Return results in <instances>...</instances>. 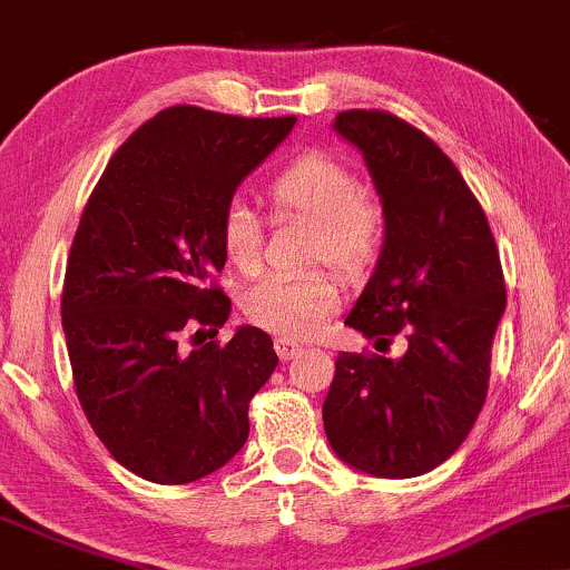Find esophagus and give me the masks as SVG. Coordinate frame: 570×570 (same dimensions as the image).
I'll list each match as a JSON object with an SVG mask.
<instances>
[{
	"instance_id": "34e87169",
	"label": "esophagus",
	"mask_w": 570,
	"mask_h": 570,
	"mask_svg": "<svg viewBox=\"0 0 570 570\" xmlns=\"http://www.w3.org/2000/svg\"><path fill=\"white\" fill-rule=\"evenodd\" d=\"M303 351H305V347L299 345V342L286 340V337H278V340H276V353H278L281 361L297 358V355H303Z\"/></svg>"
}]
</instances>
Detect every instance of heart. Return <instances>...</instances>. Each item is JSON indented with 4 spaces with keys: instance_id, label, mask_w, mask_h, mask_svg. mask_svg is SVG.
<instances>
[{
    "instance_id": "b5f03b06",
    "label": "heart",
    "mask_w": 570,
    "mask_h": 570,
    "mask_svg": "<svg viewBox=\"0 0 570 570\" xmlns=\"http://www.w3.org/2000/svg\"><path fill=\"white\" fill-rule=\"evenodd\" d=\"M281 217L313 223L311 255L326 259L345 276H361L385 244V212L366 194L345 161L326 150H311L286 164L267 185ZM225 257L238 271H257L263 259V223L244 202H230L219 219ZM337 278L326 271L271 276L246 292L244 311L252 324L286 340H307L321 332L340 307Z\"/></svg>"
}]
</instances>
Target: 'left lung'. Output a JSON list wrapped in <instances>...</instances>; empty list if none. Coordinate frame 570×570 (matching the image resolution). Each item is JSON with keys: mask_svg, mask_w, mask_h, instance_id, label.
Instances as JSON below:
<instances>
[{"mask_svg": "<svg viewBox=\"0 0 570 570\" xmlns=\"http://www.w3.org/2000/svg\"><path fill=\"white\" fill-rule=\"evenodd\" d=\"M334 132L363 154L385 244L347 326L397 358L342 353L324 401L334 454L374 478L443 464L481 414L507 292L478 198L428 135L387 111H342Z\"/></svg>", "mask_w": 570, "mask_h": 570, "instance_id": "obj_1", "label": "left lung"}]
</instances>
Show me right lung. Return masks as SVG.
Wrapping results in <instances>:
<instances>
[{"label": "right lung", "instance_id": "obj_1", "mask_svg": "<svg viewBox=\"0 0 570 570\" xmlns=\"http://www.w3.org/2000/svg\"><path fill=\"white\" fill-rule=\"evenodd\" d=\"M294 121L164 108L111 156L81 212L60 303L73 385L102 445L150 483L230 462L249 438V401L278 366L255 326L228 345L177 342L228 321L212 278L228 259L219 219Z\"/></svg>", "mask_w": 570, "mask_h": 570}]
</instances>
